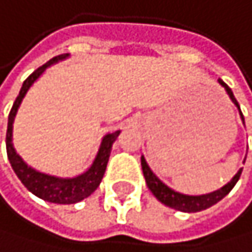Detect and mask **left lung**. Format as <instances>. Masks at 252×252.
I'll return each mask as SVG.
<instances>
[{"label": "left lung", "mask_w": 252, "mask_h": 252, "mask_svg": "<svg viewBox=\"0 0 252 252\" xmlns=\"http://www.w3.org/2000/svg\"><path fill=\"white\" fill-rule=\"evenodd\" d=\"M219 84L222 85V87L226 90L228 96L231 101L234 102V105L239 108L240 111V107H239V102L236 101V97L233 94V92H231V89L228 87V85L219 79ZM240 118L243 121V115L240 111ZM245 163V160H243ZM141 165H142V171H144V177H145V182H147V187L150 188L151 193L155 194V197L162 202L163 205H167V207L170 208H174L177 211H184V213H197V211H202V210H207L210 207H213L214 203H217L219 200H222L231 189H233V187L237 184L239 177L242 174V168L237 171V174L231 179V182H228L226 185H223L220 189H216L213 191V193H208V194H202V196H188V194H182V193H177V191L171 189L170 187L165 185L160 179L151 171V168L148 167V163L145 160V158L142 156L141 158Z\"/></svg>", "instance_id": "left-lung-1"}]
</instances>
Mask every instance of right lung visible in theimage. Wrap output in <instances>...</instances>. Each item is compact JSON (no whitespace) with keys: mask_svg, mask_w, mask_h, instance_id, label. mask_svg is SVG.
I'll use <instances>...</instances> for the list:
<instances>
[{"mask_svg":"<svg viewBox=\"0 0 252 252\" xmlns=\"http://www.w3.org/2000/svg\"><path fill=\"white\" fill-rule=\"evenodd\" d=\"M68 58V53L59 55L52 58L49 63H45L44 65H41L38 70H35L33 73L24 81L21 90H19V94L16 97V101L13 102V107L9 113V122H7V134H5V148H7V158L10 160V165L15 171V174L18 176L19 181L23 182V185L30 191L32 194L38 196L42 200H47L52 203H61V205H70V203H76L81 202L82 199L89 197L93 191L99 187L101 184L105 168H107V162L110 158V151H111V145L116 141V137L119 136V130L115 133H108L102 137L101 147L97 150V155L92 163V167L76 176V177H56V176H50L45 173H39L36 170H33L32 167L21 159L12 144V133H13V121L16 116V111L21 105L23 99L26 96V93L29 92V89L35 82L47 67H50L52 64L63 61V59Z\"/></svg>","mask_w":252,"mask_h":252,"instance_id":"right-lung-1","label":"right lung"}]
</instances>
